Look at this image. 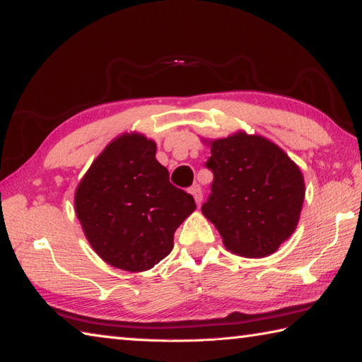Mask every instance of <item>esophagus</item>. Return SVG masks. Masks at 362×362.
<instances>
[{
  "instance_id": "obj_1",
  "label": "esophagus",
  "mask_w": 362,
  "mask_h": 362,
  "mask_svg": "<svg viewBox=\"0 0 362 362\" xmlns=\"http://www.w3.org/2000/svg\"><path fill=\"white\" fill-rule=\"evenodd\" d=\"M189 192L192 194V197H194V200H195V203H197V204H200V203H202V200H203V194H202V187L199 186V184H195V186L190 187Z\"/></svg>"
}]
</instances>
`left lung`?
Segmentation results:
<instances>
[{"instance_id": "left-lung-1", "label": "left lung", "mask_w": 362, "mask_h": 362, "mask_svg": "<svg viewBox=\"0 0 362 362\" xmlns=\"http://www.w3.org/2000/svg\"><path fill=\"white\" fill-rule=\"evenodd\" d=\"M214 173L202 213L227 250L245 258L274 254L296 230L305 186L301 170L276 143L244 131L208 141Z\"/></svg>"}]
</instances>
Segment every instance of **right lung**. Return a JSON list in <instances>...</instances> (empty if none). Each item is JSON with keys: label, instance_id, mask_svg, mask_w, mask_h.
<instances>
[{"label": "right lung", "instance_id": "obj_1", "mask_svg": "<svg viewBox=\"0 0 362 362\" xmlns=\"http://www.w3.org/2000/svg\"><path fill=\"white\" fill-rule=\"evenodd\" d=\"M75 213L94 252L113 268L151 269L173 249L194 197L175 187L156 143L122 134L108 143L75 189Z\"/></svg>", "mask_w": 362, "mask_h": 362}]
</instances>
